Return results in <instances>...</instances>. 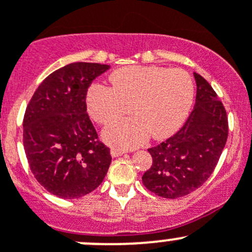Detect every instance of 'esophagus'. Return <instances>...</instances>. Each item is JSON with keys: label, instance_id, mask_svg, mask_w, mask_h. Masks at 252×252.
Segmentation results:
<instances>
[{"label": "esophagus", "instance_id": "34e87169", "mask_svg": "<svg viewBox=\"0 0 252 252\" xmlns=\"http://www.w3.org/2000/svg\"><path fill=\"white\" fill-rule=\"evenodd\" d=\"M124 150L122 149H118V148H113L112 150H110V155H112V158H117V157H121V155L124 154Z\"/></svg>", "mask_w": 252, "mask_h": 252}]
</instances>
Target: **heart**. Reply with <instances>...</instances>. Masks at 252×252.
I'll return each mask as SVG.
<instances>
[{
    "mask_svg": "<svg viewBox=\"0 0 252 252\" xmlns=\"http://www.w3.org/2000/svg\"><path fill=\"white\" fill-rule=\"evenodd\" d=\"M109 87L93 84L87 107L97 123L107 124L129 110L134 117L115 121L103 138L119 148H135L148 135L163 139L183 124L194 99V84L185 70L158 65H129L114 70Z\"/></svg>",
    "mask_w": 252,
    "mask_h": 252,
    "instance_id": "heart-1",
    "label": "heart"
}]
</instances>
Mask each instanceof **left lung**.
I'll return each instance as SVG.
<instances>
[{
  "label": "left lung",
  "instance_id": "left-lung-1",
  "mask_svg": "<svg viewBox=\"0 0 252 252\" xmlns=\"http://www.w3.org/2000/svg\"><path fill=\"white\" fill-rule=\"evenodd\" d=\"M194 109L175 135L148 149L152 168L143 175L144 187L166 199L185 196L213 174L227 139L226 110L210 84L197 73Z\"/></svg>",
  "mask_w": 252,
  "mask_h": 252
}]
</instances>
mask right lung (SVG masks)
<instances>
[{
    "mask_svg": "<svg viewBox=\"0 0 252 252\" xmlns=\"http://www.w3.org/2000/svg\"><path fill=\"white\" fill-rule=\"evenodd\" d=\"M108 64L76 62L49 74L23 119V147L37 182L62 199L97 189L109 169V149L87 114V89Z\"/></svg>",
    "mask_w": 252,
    "mask_h": 252,
    "instance_id": "obj_1",
    "label": "right lung"
}]
</instances>
